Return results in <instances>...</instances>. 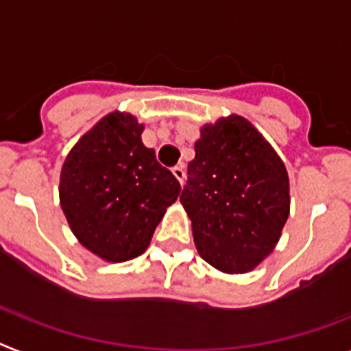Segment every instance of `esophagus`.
<instances>
[{"instance_id":"1","label":"esophagus","mask_w":351,"mask_h":351,"mask_svg":"<svg viewBox=\"0 0 351 351\" xmlns=\"http://www.w3.org/2000/svg\"><path fill=\"white\" fill-rule=\"evenodd\" d=\"M173 175L176 176V180L180 182V184H184L185 182V166L184 164H178V166L173 167Z\"/></svg>"}]
</instances>
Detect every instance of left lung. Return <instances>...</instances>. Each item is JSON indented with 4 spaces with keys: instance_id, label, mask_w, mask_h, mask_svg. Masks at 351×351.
Instances as JSON below:
<instances>
[{
    "instance_id": "obj_1",
    "label": "left lung",
    "mask_w": 351,
    "mask_h": 351,
    "mask_svg": "<svg viewBox=\"0 0 351 351\" xmlns=\"http://www.w3.org/2000/svg\"><path fill=\"white\" fill-rule=\"evenodd\" d=\"M180 202L202 258L239 275L275 250L289 217V176L261 132L241 116L202 128Z\"/></svg>"
}]
</instances>
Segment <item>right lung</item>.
<instances>
[{"instance_id": "1", "label": "right lung", "mask_w": 351, "mask_h": 351, "mask_svg": "<svg viewBox=\"0 0 351 351\" xmlns=\"http://www.w3.org/2000/svg\"><path fill=\"white\" fill-rule=\"evenodd\" d=\"M144 125L110 112L73 146L60 173V207L85 248L107 262L146 252L180 184L141 139Z\"/></svg>"}]
</instances>
